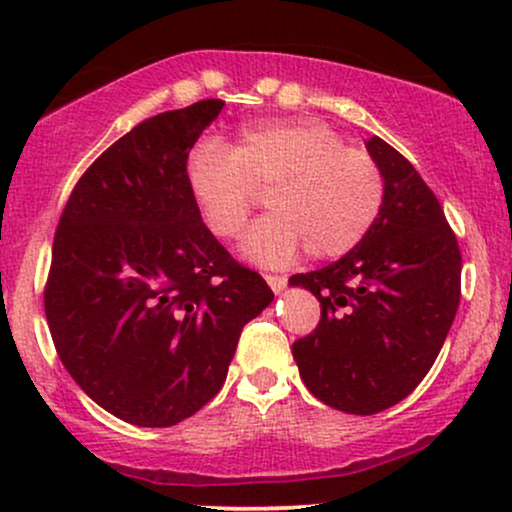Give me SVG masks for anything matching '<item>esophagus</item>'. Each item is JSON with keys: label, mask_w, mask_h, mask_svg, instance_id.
<instances>
[{"label": "esophagus", "mask_w": 512, "mask_h": 512, "mask_svg": "<svg viewBox=\"0 0 512 512\" xmlns=\"http://www.w3.org/2000/svg\"><path fill=\"white\" fill-rule=\"evenodd\" d=\"M264 279H267L269 289H272L274 293H281V291L286 289V276H279V274H267V276H264Z\"/></svg>", "instance_id": "1"}]
</instances>
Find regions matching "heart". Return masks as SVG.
I'll use <instances>...</instances> for the list:
<instances>
[{"mask_svg": "<svg viewBox=\"0 0 512 512\" xmlns=\"http://www.w3.org/2000/svg\"><path fill=\"white\" fill-rule=\"evenodd\" d=\"M185 180L204 226L221 240L240 236L255 190H269L272 214L243 238V255L267 267L291 262L303 248L320 260L346 255L385 202L375 158L313 117L257 122L233 146L204 139L187 156Z\"/></svg>", "mask_w": 512, "mask_h": 512, "instance_id": "heart-1", "label": "heart"}]
</instances>
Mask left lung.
Returning <instances> with one entry per match:
<instances>
[{"label": "left lung", "mask_w": 512, "mask_h": 512, "mask_svg": "<svg viewBox=\"0 0 512 512\" xmlns=\"http://www.w3.org/2000/svg\"><path fill=\"white\" fill-rule=\"evenodd\" d=\"M385 178L368 236L342 260L291 276L320 301V325L293 344L313 395L370 416L426 378L460 305L462 257L431 187L380 137L366 142Z\"/></svg>", "instance_id": "8db88e82"}]
</instances>
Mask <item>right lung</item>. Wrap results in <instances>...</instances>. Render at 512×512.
Here are the masks:
<instances>
[{
  "mask_svg": "<svg viewBox=\"0 0 512 512\" xmlns=\"http://www.w3.org/2000/svg\"><path fill=\"white\" fill-rule=\"evenodd\" d=\"M219 98L149 117L81 175L52 243L45 315L74 383L134 426H175L221 390L274 301L192 202L185 163Z\"/></svg>",
  "mask_w": 512,
  "mask_h": 512,
  "instance_id": "obj_1",
  "label": "right lung"
}]
</instances>
